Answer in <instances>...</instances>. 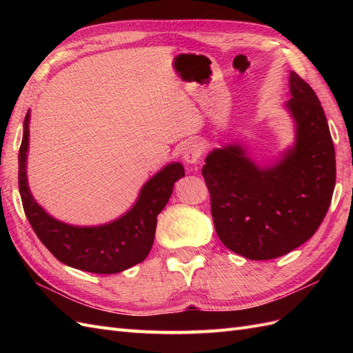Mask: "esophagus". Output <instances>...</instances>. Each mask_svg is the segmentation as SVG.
<instances>
[{"mask_svg": "<svg viewBox=\"0 0 353 353\" xmlns=\"http://www.w3.org/2000/svg\"><path fill=\"white\" fill-rule=\"evenodd\" d=\"M183 156H184V160L187 163L190 165H194V163H199V160L203 154V145L199 140H190L187 141V144L184 145L183 148Z\"/></svg>", "mask_w": 353, "mask_h": 353, "instance_id": "obj_1", "label": "esophagus"}]
</instances>
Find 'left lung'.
<instances>
[{
  "label": "left lung",
  "mask_w": 353,
  "mask_h": 353,
  "mask_svg": "<svg viewBox=\"0 0 353 353\" xmlns=\"http://www.w3.org/2000/svg\"><path fill=\"white\" fill-rule=\"evenodd\" d=\"M285 109L296 123L292 148L259 168L240 144L215 148L201 169L221 241L234 253L266 261L294 250L321 225L336 185V154L315 91L290 73Z\"/></svg>",
  "instance_id": "8db88e82"
}]
</instances>
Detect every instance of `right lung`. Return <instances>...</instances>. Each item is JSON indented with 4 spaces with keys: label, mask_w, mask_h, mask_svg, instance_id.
<instances>
[{
    "label": "right lung",
    "mask_w": 353,
    "mask_h": 353,
    "mask_svg": "<svg viewBox=\"0 0 353 353\" xmlns=\"http://www.w3.org/2000/svg\"><path fill=\"white\" fill-rule=\"evenodd\" d=\"M29 117L23 123L19 150V191L32 230L42 244L65 265L94 274H116L143 262L154 241L157 215L185 175L184 166L169 163L143 185L135 205L123 216L99 227H74L50 216L30 194L26 178Z\"/></svg>",
    "instance_id": "obj_1"
}]
</instances>
